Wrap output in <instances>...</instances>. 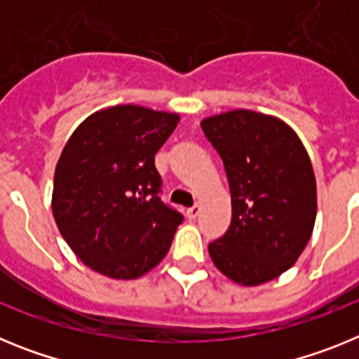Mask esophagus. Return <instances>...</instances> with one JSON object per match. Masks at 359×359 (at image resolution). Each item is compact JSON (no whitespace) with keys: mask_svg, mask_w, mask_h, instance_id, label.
I'll return each mask as SVG.
<instances>
[{"mask_svg":"<svg viewBox=\"0 0 359 359\" xmlns=\"http://www.w3.org/2000/svg\"><path fill=\"white\" fill-rule=\"evenodd\" d=\"M199 212H201V207H199V205H194V207L187 210V217H189V219H196L199 215Z\"/></svg>","mask_w":359,"mask_h":359,"instance_id":"esophagus-1","label":"esophagus"}]
</instances>
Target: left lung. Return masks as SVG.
Segmentation results:
<instances>
[{"mask_svg": "<svg viewBox=\"0 0 359 359\" xmlns=\"http://www.w3.org/2000/svg\"><path fill=\"white\" fill-rule=\"evenodd\" d=\"M201 128L223 158L231 196L230 226L208 253L224 277L261 286L298 261L315 228L309 154L284 120L257 111H224Z\"/></svg>", "mask_w": 359, "mask_h": 359, "instance_id": "left-lung-1", "label": "left lung"}]
</instances>
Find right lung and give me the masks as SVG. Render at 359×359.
I'll list each match as a JSON object with an SVG mask.
<instances>
[{
    "instance_id": "1",
    "label": "right lung",
    "mask_w": 359,
    "mask_h": 359,
    "mask_svg": "<svg viewBox=\"0 0 359 359\" xmlns=\"http://www.w3.org/2000/svg\"><path fill=\"white\" fill-rule=\"evenodd\" d=\"M177 113L109 106L72 133L55 165L52 212L62 239L97 273L133 280L169 252L182 214L158 198L154 156Z\"/></svg>"
}]
</instances>
